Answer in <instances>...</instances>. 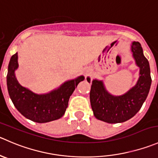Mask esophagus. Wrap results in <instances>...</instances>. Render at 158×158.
<instances>
[{
    "label": "esophagus",
    "instance_id": "obj_1",
    "mask_svg": "<svg viewBox=\"0 0 158 158\" xmlns=\"http://www.w3.org/2000/svg\"><path fill=\"white\" fill-rule=\"evenodd\" d=\"M86 75H87V74H86Z\"/></svg>",
    "mask_w": 158,
    "mask_h": 158
}]
</instances>
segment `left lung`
I'll return each instance as SVG.
<instances>
[{"label": "left lung", "mask_w": 158, "mask_h": 158, "mask_svg": "<svg viewBox=\"0 0 158 158\" xmlns=\"http://www.w3.org/2000/svg\"><path fill=\"white\" fill-rule=\"evenodd\" d=\"M131 49L136 63L140 67V78L135 86L123 96H114L106 90L102 81L95 79L92 82L90 103L98 120L109 123L127 121L136 115L147 99L151 85L149 62L139 42H133ZM87 81L90 82L89 77Z\"/></svg>", "instance_id": "8db88e82"}]
</instances>
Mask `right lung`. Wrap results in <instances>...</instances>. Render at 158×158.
<instances>
[{"mask_svg": "<svg viewBox=\"0 0 158 158\" xmlns=\"http://www.w3.org/2000/svg\"><path fill=\"white\" fill-rule=\"evenodd\" d=\"M18 67V53H15L10 58L7 75L9 96L17 110L24 117L36 123H47L62 117L68 107L70 96L84 79V76H81L48 94L38 95L18 83L15 75Z\"/></svg>", "mask_w": 158, "mask_h": 158, "instance_id": "1", "label": "right lung"}]
</instances>
